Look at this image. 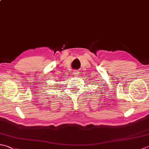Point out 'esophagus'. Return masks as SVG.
<instances>
[{
	"mask_svg": "<svg viewBox=\"0 0 149 149\" xmlns=\"http://www.w3.org/2000/svg\"><path fill=\"white\" fill-rule=\"evenodd\" d=\"M74 75L75 76H77V75L79 74V72H78V71H75L74 72Z\"/></svg>",
	"mask_w": 149,
	"mask_h": 149,
	"instance_id": "1",
	"label": "esophagus"
}]
</instances>
